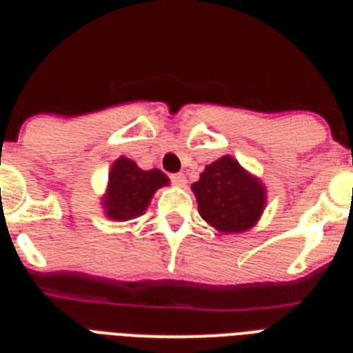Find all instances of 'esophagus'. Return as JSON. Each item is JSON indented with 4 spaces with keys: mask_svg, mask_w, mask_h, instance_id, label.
I'll use <instances>...</instances> for the list:
<instances>
[{
    "mask_svg": "<svg viewBox=\"0 0 353 353\" xmlns=\"http://www.w3.org/2000/svg\"><path fill=\"white\" fill-rule=\"evenodd\" d=\"M171 182L176 187H185V176H183V173H174L171 174Z\"/></svg>",
    "mask_w": 353,
    "mask_h": 353,
    "instance_id": "34e87169",
    "label": "esophagus"
}]
</instances>
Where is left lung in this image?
Masks as SVG:
<instances>
[{"label": "left lung", "instance_id": "8db88e82", "mask_svg": "<svg viewBox=\"0 0 353 353\" xmlns=\"http://www.w3.org/2000/svg\"><path fill=\"white\" fill-rule=\"evenodd\" d=\"M191 189L199 215L223 235L251 230L267 205L265 183L232 155H223L205 166Z\"/></svg>", "mask_w": 353, "mask_h": 353}]
</instances>
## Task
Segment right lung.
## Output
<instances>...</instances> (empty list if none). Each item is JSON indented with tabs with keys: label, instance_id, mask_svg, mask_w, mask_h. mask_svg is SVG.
Instances as JSON below:
<instances>
[{
	"label": "right lung",
	"instance_id": "add662e5",
	"mask_svg": "<svg viewBox=\"0 0 353 353\" xmlns=\"http://www.w3.org/2000/svg\"><path fill=\"white\" fill-rule=\"evenodd\" d=\"M166 185L170 179L161 170H141L136 162L120 155L111 166L108 185L101 196L104 215L118 223L136 219L145 214L155 192Z\"/></svg>",
	"mask_w": 353,
	"mask_h": 353
}]
</instances>
